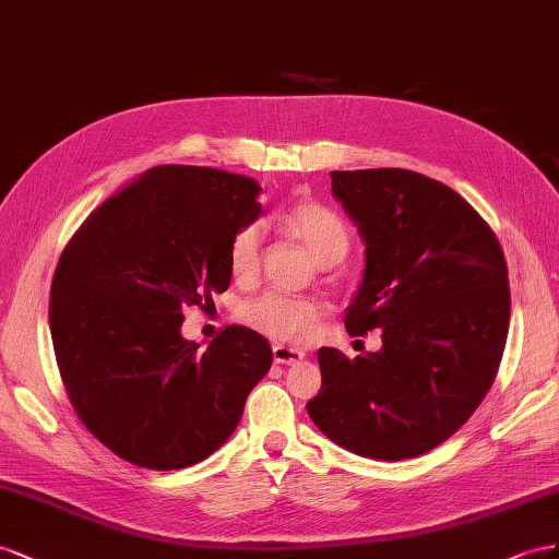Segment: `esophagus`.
<instances>
[{
	"label": "esophagus",
	"mask_w": 559,
	"mask_h": 559,
	"mask_svg": "<svg viewBox=\"0 0 559 559\" xmlns=\"http://www.w3.org/2000/svg\"><path fill=\"white\" fill-rule=\"evenodd\" d=\"M301 358H305V350L293 348V346H283V344L274 346V360L278 365H293V362H299Z\"/></svg>",
	"instance_id": "esophagus-1"
}]
</instances>
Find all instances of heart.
I'll return each mask as SVG.
<instances>
[{"label": "heart", "mask_w": 559, "mask_h": 559, "mask_svg": "<svg viewBox=\"0 0 559 559\" xmlns=\"http://www.w3.org/2000/svg\"><path fill=\"white\" fill-rule=\"evenodd\" d=\"M278 222L295 238L305 243L313 258L325 264H337L348 250V229L340 215L316 201H297L288 205ZM262 260V229L246 225L238 229L229 243V269L236 281L254 278ZM246 323L278 342L301 344L316 332L321 307L311 299L281 293H264L243 307Z\"/></svg>", "instance_id": "b5f03b06"}]
</instances>
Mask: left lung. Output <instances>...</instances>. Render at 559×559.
I'll return each mask as SVG.
<instances>
[{"label": "left lung", "mask_w": 559, "mask_h": 559, "mask_svg": "<svg viewBox=\"0 0 559 559\" xmlns=\"http://www.w3.org/2000/svg\"><path fill=\"white\" fill-rule=\"evenodd\" d=\"M332 194L365 241V271L344 325L381 330L348 360L318 348L323 386L311 421L340 448L403 461L468 421L497 377L510 323L497 236L454 189L403 168L332 170Z\"/></svg>", "instance_id": "left-lung-1"}]
</instances>
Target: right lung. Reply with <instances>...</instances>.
Listing matches in <instances>:
<instances>
[{
	"label": "right lung",
	"mask_w": 559,
	"mask_h": 559,
	"mask_svg": "<svg viewBox=\"0 0 559 559\" xmlns=\"http://www.w3.org/2000/svg\"><path fill=\"white\" fill-rule=\"evenodd\" d=\"M262 187L203 166H156L95 209L62 250L49 325L79 419L135 466L178 471L222 448L269 372V342L229 325L182 337V311L231 283L229 243Z\"/></svg>",
	"instance_id": "1"
}]
</instances>
